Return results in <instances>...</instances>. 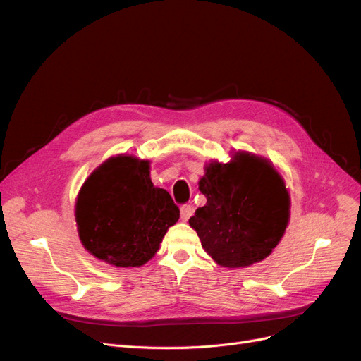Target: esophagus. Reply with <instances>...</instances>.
Instances as JSON below:
<instances>
[{
  "mask_svg": "<svg viewBox=\"0 0 361 361\" xmlns=\"http://www.w3.org/2000/svg\"><path fill=\"white\" fill-rule=\"evenodd\" d=\"M193 212H195V209H193L192 204H183L180 207V215H181L183 221H188V218L193 215Z\"/></svg>",
  "mask_w": 361,
  "mask_h": 361,
  "instance_id": "1",
  "label": "esophagus"
}]
</instances>
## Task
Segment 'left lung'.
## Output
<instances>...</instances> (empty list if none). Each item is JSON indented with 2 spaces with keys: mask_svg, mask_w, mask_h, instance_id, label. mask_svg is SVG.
Returning a JSON list of instances; mask_svg holds the SVG:
<instances>
[{
  "mask_svg": "<svg viewBox=\"0 0 361 361\" xmlns=\"http://www.w3.org/2000/svg\"><path fill=\"white\" fill-rule=\"evenodd\" d=\"M204 171L199 190L207 202L188 219L204 252L224 268H247L268 257L290 221V195L278 171L247 152Z\"/></svg>",
  "mask_w": 361,
  "mask_h": 361,
  "instance_id": "1",
  "label": "left lung"
}]
</instances>
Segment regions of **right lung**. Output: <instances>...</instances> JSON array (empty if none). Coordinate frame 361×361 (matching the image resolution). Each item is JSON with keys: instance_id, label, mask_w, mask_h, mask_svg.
I'll list each match as a JSON object with an SVG mask.
<instances>
[{"instance_id": "obj_1", "label": "right lung", "mask_w": 361, "mask_h": 361, "mask_svg": "<svg viewBox=\"0 0 361 361\" xmlns=\"http://www.w3.org/2000/svg\"><path fill=\"white\" fill-rule=\"evenodd\" d=\"M75 222L85 249L117 268H139L155 256L178 206L150 180L149 161L112 157L80 188Z\"/></svg>"}]
</instances>
